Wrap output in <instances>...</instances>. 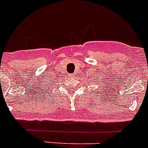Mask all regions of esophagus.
<instances>
[{
    "mask_svg": "<svg viewBox=\"0 0 148 148\" xmlns=\"http://www.w3.org/2000/svg\"><path fill=\"white\" fill-rule=\"evenodd\" d=\"M71 77H74V75H71Z\"/></svg>",
    "mask_w": 148,
    "mask_h": 148,
    "instance_id": "esophagus-1",
    "label": "esophagus"
}]
</instances>
